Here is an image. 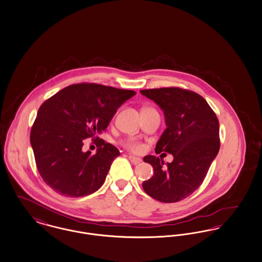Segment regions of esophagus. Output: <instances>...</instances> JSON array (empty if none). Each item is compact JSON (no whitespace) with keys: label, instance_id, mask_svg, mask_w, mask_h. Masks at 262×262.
<instances>
[{"label":"esophagus","instance_id":"1","mask_svg":"<svg viewBox=\"0 0 262 262\" xmlns=\"http://www.w3.org/2000/svg\"><path fill=\"white\" fill-rule=\"evenodd\" d=\"M129 160H130V162H131L133 165H138V164H140V163L142 162V160H141L140 158L135 157V156H132V155L129 156Z\"/></svg>","mask_w":262,"mask_h":262}]
</instances>
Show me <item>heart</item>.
Here are the masks:
<instances>
[{"label": "heart", "mask_w": 262, "mask_h": 262, "mask_svg": "<svg viewBox=\"0 0 262 262\" xmlns=\"http://www.w3.org/2000/svg\"><path fill=\"white\" fill-rule=\"evenodd\" d=\"M125 147L132 151H140L143 150L144 146L135 139H128L124 142Z\"/></svg>", "instance_id": "1"}]
</instances>
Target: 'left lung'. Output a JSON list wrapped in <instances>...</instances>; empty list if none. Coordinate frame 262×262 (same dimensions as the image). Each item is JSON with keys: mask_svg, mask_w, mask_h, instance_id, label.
<instances>
[{"mask_svg": "<svg viewBox=\"0 0 262 262\" xmlns=\"http://www.w3.org/2000/svg\"><path fill=\"white\" fill-rule=\"evenodd\" d=\"M140 93L164 111L166 129L155 151L173 156L165 165L159 157H144V162L154 167V174L142 183L143 189L160 202H178L198 189L218 155V118L206 100L191 91L163 88Z\"/></svg>", "mask_w": 262, "mask_h": 262, "instance_id": "obj_1", "label": "left lung"}]
</instances>
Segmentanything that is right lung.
Wrapping results in <instances>:
<instances>
[{
	"instance_id": "right-lung-1",
	"label": "right lung",
	"mask_w": 262,
	"mask_h": 262,
	"mask_svg": "<svg viewBox=\"0 0 262 262\" xmlns=\"http://www.w3.org/2000/svg\"><path fill=\"white\" fill-rule=\"evenodd\" d=\"M134 91L97 83L72 84L42 103L30 144L44 182L67 197H83L103 184L116 147L97 137L95 155L82 151L84 139L101 134Z\"/></svg>"
}]
</instances>
